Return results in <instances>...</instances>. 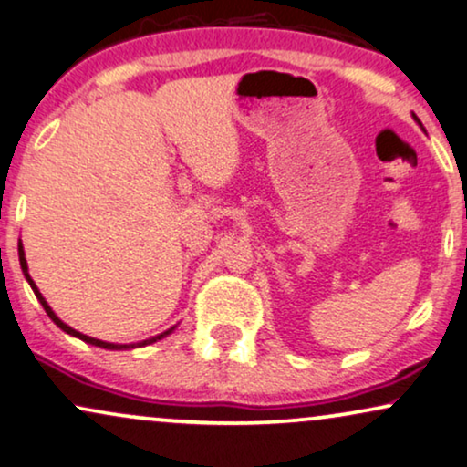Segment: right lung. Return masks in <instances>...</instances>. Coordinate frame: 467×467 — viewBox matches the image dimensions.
<instances>
[{
	"instance_id": "add662e5",
	"label": "right lung",
	"mask_w": 467,
	"mask_h": 467,
	"mask_svg": "<svg viewBox=\"0 0 467 467\" xmlns=\"http://www.w3.org/2000/svg\"><path fill=\"white\" fill-rule=\"evenodd\" d=\"M19 263H21V271H23V275H26V280L29 282V286H32V291H34V295H36V299L40 302V306H43L45 308V312L47 315H49V318L53 323H56L57 327L62 329V332H67V334H70V336H75V338H79V340H84V342H88V345H94V347H101V349H109V351H127V349H135V347H146V345H152V342H157V340H161V338H165V336H170L176 329V326L174 327H170V329H165V332H161V334H157V336H152V338H146V340H141V342H131V345H118V342H105V340H99V338H92V336H86V334H81V332H77V329H73L70 326H67V323L62 321L60 317L56 315V312L51 310V306L45 302V297H43V293L38 291V286H36V282L32 280V275H29V271H27V261H26V252H23V244H21V239H19Z\"/></svg>"
}]
</instances>
